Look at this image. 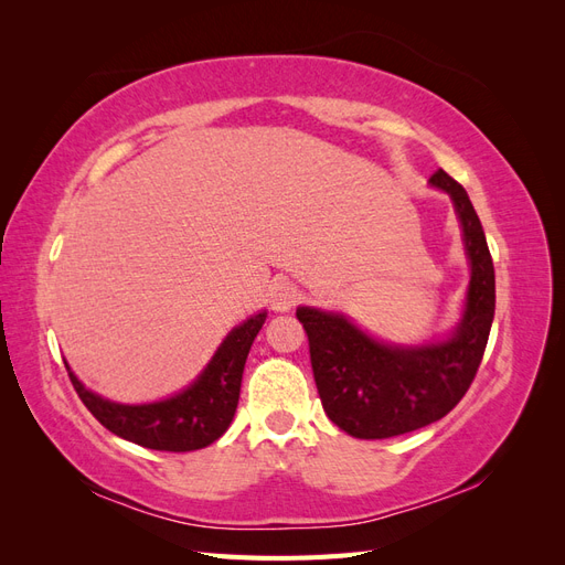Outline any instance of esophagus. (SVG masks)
I'll return each mask as SVG.
<instances>
[{"instance_id": "1", "label": "esophagus", "mask_w": 565, "mask_h": 565, "mask_svg": "<svg viewBox=\"0 0 565 565\" xmlns=\"http://www.w3.org/2000/svg\"><path fill=\"white\" fill-rule=\"evenodd\" d=\"M297 303H299V289L295 285L278 282V285L270 287V306H273V311H280V313L292 311Z\"/></svg>"}]
</instances>
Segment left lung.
<instances>
[{
	"mask_svg": "<svg viewBox=\"0 0 565 565\" xmlns=\"http://www.w3.org/2000/svg\"><path fill=\"white\" fill-rule=\"evenodd\" d=\"M452 198L471 264L465 313L436 344L393 347L339 313L299 306L311 367L328 417L353 438H391L422 429L465 398L483 361L494 318V268L473 204L450 174L429 179Z\"/></svg>",
	"mask_w": 565,
	"mask_h": 565,
	"instance_id": "1",
	"label": "left lung"
}]
</instances>
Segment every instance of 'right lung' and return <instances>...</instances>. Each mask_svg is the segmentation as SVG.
Wrapping results in <instances>:
<instances>
[{"mask_svg":"<svg viewBox=\"0 0 565 565\" xmlns=\"http://www.w3.org/2000/svg\"><path fill=\"white\" fill-rule=\"evenodd\" d=\"M264 322L266 311L233 328L200 377L177 396L158 403L122 405L106 401L84 388L71 367H65L82 403L108 431L150 450L191 452L212 446L231 426L247 353Z\"/></svg>","mask_w":565,"mask_h":565,"instance_id":"obj_1","label":"right lung"}]
</instances>
